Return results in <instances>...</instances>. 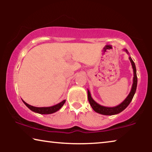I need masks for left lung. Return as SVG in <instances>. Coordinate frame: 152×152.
Wrapping results in <instances>:
<instances>
[{"instance_id": "8db88e82", "label": "left lung", "mask_w": 152, "mask_h": 152, "mask_svg": "<svg viewBox=\"0 0 152 152\" xmlns=\"http://www.w3.org/2000/svg\"><path fill=\"white\" fill-rule=\"evenodd\" d=\"M123 51H125L126 53L129 55V52L127 50V49H123ZM129 59L132 63V66L133 70V84L132 89H131V91L129 94H128V96L126 97V99L123 101L121 103L117 105L116 107H104L102 106V105L99 104L97 103L96 101H94V99H92L91 94V92H90L89 90L88 89V99L89 101V103L91 104V107L92 108L95 112H96L99 114L104 115H114L119 114L121 112H122L123 110H125L126 108L132 101L133 96H134V94L135 93L136 89H137V73H136V67L135 65L134 61H133L132 58L129 57Z\"/></svg>"}]
</instances>
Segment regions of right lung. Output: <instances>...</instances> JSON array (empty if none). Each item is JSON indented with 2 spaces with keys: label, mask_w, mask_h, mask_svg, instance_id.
Masks as SVG:
<instances>
[{
  "label": "right lung",
  "mask_w": 152,
  "mask_h": 152,
  "mask_svg": "<svg viewBox=\"0 0 152 152\" xmlns=\"http://www.w3.org/2000/svg\"><path fill=\"white\" fill-rule=\"evenodd\" d=\"M22 101L24 102V104L26 105V106L29 108L31 110H32V111L35 112V113H39V114H42V115L51 114V113H56V111H58V110H60L61 108L62 107V106L66 102V100H64V101L60 102V103H58L56 105H53V106H51V107H33V106H31V105L27 104V102H25L23 99H22Z\"/></svg>",
  "instance_id": "right-lung-1"
}]
</instances>
